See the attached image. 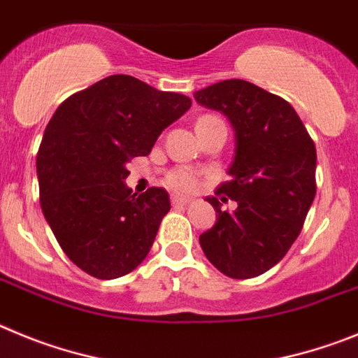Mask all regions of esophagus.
Wrapping results in <instances>:
<instances>
[{
  "label": "esophagus",
  "instance_id": "1",
  "mask_svg": "<svg viewBox=\"0 0 358 358\" xmlns=\"http://www.w3.org/2000/svg\"><path fill=\"white\" fill-rule=\"evenodd\" d=\"M191 201V199L189 198H182V196H176V194H173L171 196V203L173 205H187V203Z\"/></svg>",
  "mask_w": 358,
  "mask_h": 358
}]
</instances>
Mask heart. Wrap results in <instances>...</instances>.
<instances>
[{
    "label": "heart",
    "instance_id": "b5f03b06",
    "mask_svg": "<svg viewBox=\"0 0 358 358\" xmlns=\"http://www.w3.org/2000/svg\"><path fill=\"white\" fill-rule=\"evenodd\" d=\"M208 117H212V115H205V117L199 119ZM164 182H166V185L169 187V189H173V191L176 192H192L198 189L199 180L198 175H196L192 169H189V167H175V169H171V171L167 173Z\"/></svg>",
    "mask_w": 358,
    "mask_h": 358
}]
</instances>
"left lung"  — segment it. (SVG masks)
I'll return each instance as SVG.
<instances>
[{
    "mask_svg": "<svg viewBox=\"0 0 358 358\" xmlns=\"http://www.w3.org/2000/svg\"><path fill=\"white\" fill-rule=\"evenodd\" d=\"M194 98L223 112L235 130L231 178L207 198L217 221L199 244L223 275L255 278L285 257L303 228L315 196L314 141L285 99L246 80H223ZM228 199L234 211L222 210Z\"/></svg>",
    "mask_w": 358,
    "mask_h": 358,
    "instance_id": "obj_1",
    "label": "left lung"
}]
</instances>
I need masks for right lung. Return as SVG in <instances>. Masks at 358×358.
Instances as JSON below:
<instances>
[{
	"label": "right lung",
	"instance_id": "right-lung-1",
	"mask_svg": "<svg viewBox=\"0 0 358 358\" xmlns=\"http://www.w3.org/2000/svg\"><path fill=\"white\" fill-rule=\"evenodd\" d=\"M191 98L112 75L62 101L37 153L41 208L71 262L99 280L139 266L169 212V194L124 185L127 162L150 155Z\"/></svg>",
	"mask_w": 358,
	"mask_h": 358
}]
</instances>
